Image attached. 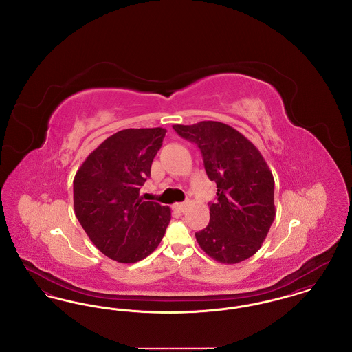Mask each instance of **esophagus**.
Returning a JSON list of instances; mask_svg holds the SVG:
<instances>
[{
	"instance_id": "obj_1",
	"label": "esophagus",
	"mask_w": 352,
	"mask_h": 352,
	"mask_svg": "<svg viewBox=\"0 0 352 352\" xmlns=\"http://www.w3.org/2000/svg\"><path fill=\"white\" fill-rule=\"evenodd\" d=\"M186 207H187V203H175V204L173 206V208H174L175 211H178V212H184Z\"/></svg>"
}]
</instances>
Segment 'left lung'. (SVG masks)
Wrapping results in <instances>:
<instances>
[{
  "label": "left lung",
  "instance_id": "1",
  "mask_svg": "<svg viewBox=\"0 0 352 352\" xmlns=\"http://www.w3.org/2000/svg\"><path fill=\"white\" fill-rule=\"evenodd\" d=\"M198 145L217 184L210 223L195 234L201 250L221 264H237L261 248L274 220V179L261 153L232 126L218 121L173 125Z\"/></svg>",
  "mask_w": 352,
  "mask_h": 352
}]
</instances>
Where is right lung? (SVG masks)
<instances>
[{
    "label": "right lung",
    "mask_w": 352,
    "mask_h": 352,
    "mask_svg": "<svg viewBox=\"0 0 352 352\" xmlns=\"http://www.w3.org/2000/svg\"><path fill=\"white\" fill-rule=\"evenodd\" d=\"M166 129H124L92 151L74 178V208L85 234L107 257L133 264L161 243L171 212L140 198Z\"/></svg>",
    "instance_id": "right-lung-1"
}]
</instances>
